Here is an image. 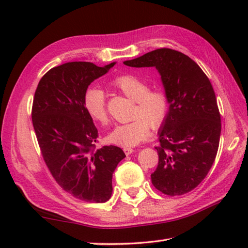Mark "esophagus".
I'll list each match as a JSON object with an SVG mask.
<instances>
[{
	"mask_svg": "<svg viewBox=\"0 0 248 248\" xmlns=\"http://www.w3.org/2000/svg\"><path fill=\"white\" fill-rule=\"evenodd\" d=\"M124 152L125 153V155H130L133 152V149L131 148H124Z\"/></svg>",
	"mask_w": 248,
	"mask_h": 248,
	"instance_id": "34e87169",
	"label": "esophagus"
}]
</instances>
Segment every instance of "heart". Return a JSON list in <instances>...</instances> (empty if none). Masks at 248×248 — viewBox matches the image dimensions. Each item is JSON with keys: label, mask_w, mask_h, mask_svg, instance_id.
Masks as SVG:
<instances>
[{"label": "heart", "mask_w": 248, "mask_h": 248, "mask_svg": "<svg viewBox=\"0 0 248 248\" xmlns=\"http://www.w3.org/2000/svg\"><path fill=\"white\" fill-rule=\"evenodd\" d=\"M111 86L128 98L136 100L133 120L119 124L109 133L108 140L117 145L130 148L146 140L151 127L156 129L164 124L169 114V98L161 90H149L148 84L131 74H123L111 81ZM84 108L93 120L106 125L109 123L106 97L99 87L87 89L83 97Z\"/></svg>", "instance_id": "1"}]
</instances>
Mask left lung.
<instances>
[{"instance_id": "1", "label": "left lung", "mask_w": 248, "mask_h": 248, "mask_svg": "<svg viewBox=\"0 0 248 248\" xmlns=\"http://www.w3.org/2000/svg\"><path fill=\"white\" fill-rule=\"evenodd\" d=\"M124 63L154 66L161 75L170 108L158 131V165L151 179L167 196L187 194L208 175L219 149L221 116L211 83L194 60L169 48Z\"/></svg>"}]
</instances>
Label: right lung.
<instances>
[{"label":"right lung","mask_w":248,"mask_h":248,"mask_svg":"<svg viewBox=\"0 0 248 248\" xmlns=\"http://www.w3.org/2000/svg\"><path fill=\"white\" fill-rule=\"evenodd\" d=\"M103 68L91 62H68L46 73L32 102L31 119L44 161L62 189L87 202H106L112 174L125 157L115 145L96 150L98 131L84 108L83 97Z\"/></svg>","instance_id":"1"}]
</instances>
